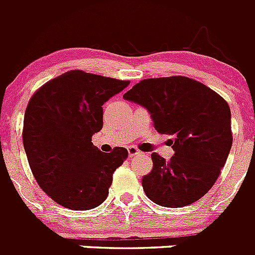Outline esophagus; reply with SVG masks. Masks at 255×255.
<instances>
[{
	"instance_id": "esophagus-1",
	"label": "esophagus",
	"mask_w": 255,
	"mask_h": 255,
	"mask_svg": "<svg viewBox=\"0 0 255 255\" xmlns=\"http://www.w3.org/2000/svg\"><path fill=\"white\" fill-rule=\"evenodd\" d=\"M128 152H129L130 157H135V155H140L141 152L135 147H129L128 148Z\"/></svg>"
}]
</instances>
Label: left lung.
<instances>
[{
	"label": "left lung",
	"instance_id": "obj_1",
	"mask_svg": "<svg viewBox=\"0 0 255 255\" xmlns=\"http://www.w3.org/2000/svg\"><path fill=\"white\" fill-rule=\"evenodd\" d=\"M124 100L145 108L155 130L172 136L170 161L152 153L153 170L141 180L147 197L162 207L181 208L207 194L233 145L226 101L185 76L141 80Z\"/></svg>",
	"mask_w": 255,
	"mask_h": 255
}]
</instances>
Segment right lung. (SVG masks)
I'll return each mask as SVG.
<instances>
[{
    "label": "right lung",
    "instance_id": "add662e5",
    "mask_svg": "<svg viewBox=\"0 0 255 255\" xmlns=\"http://www.w3.org/2000/svg\"><path fill=\"white\" fill-rule=\"evenodd\" d=\"M130 82L73 70L52 79L31 97L22 141L31 172L48 197L65 208L102 204L125 148L102 153L92 136L103 126V107Z\"/></svg>",
    "mask_w": 255,
    "mask_h": 255
}]
</instances>
